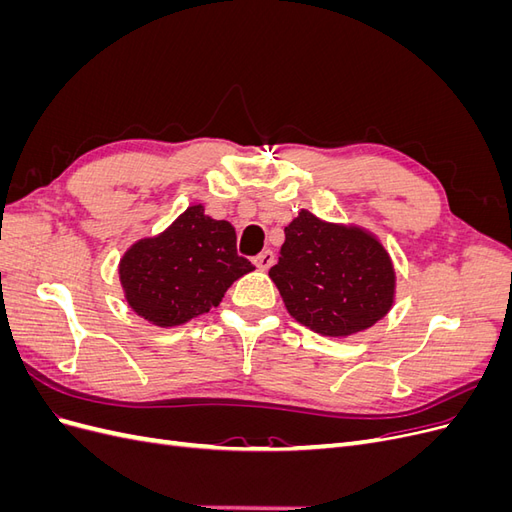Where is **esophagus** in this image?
Returning a JSON list of instances; mask_svg holds the SVG:
<instances>
[{
  "mask_svg": "<svg viewBox=\"0 0 512 512\" xmlns=\"http://www.w3.org/2000/svg\"><path fill=\"white\" fill-rule=\"evenodd\" d=\"M273 262H275V254H273L271 250L260 252V254L254 258V265H256L260 271H267V269H271V267H273Z\"/></svg>",
  "mask_w": 512,
  "mask_h": 512,
  "instance_id": "1",
  "label": "esophagus"
}]
</instances>
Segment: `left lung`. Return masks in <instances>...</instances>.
<instances>
[{
    "instance_id": "8db88e82",
    "label": "left lung",
    "mask_w": 512,
    "mask_h": 512,
    "mask_svg": "<svg viewBox=\"0 0 512 512\" xmlns=\"http://www.w3.org/2000/svg\"><path fill=\"white\" fill-rule=\"evenodd\" d=\"M280 260L269 277L288 314L327 337L374 327L395 303V267L376 235L301 209L284 228Z\"/></svg>"
}]
</instances>
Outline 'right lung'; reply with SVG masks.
Segmentation results:
<instances>
[{
  "label": "right lung",
  "mask_w": 512,
  "mask_h": 512,
  "mask_svg": "<svg viewBox=\"0 0 512 512\" xmlns=\"http://www.w3.org/2000/svg\"><path fill=\"white\" fill-rule=\"evenodd\" d=\"M254 271L237 254L235 228L192 205L156 237L132 243L119 260V282L132 312L156 327H179L218 307L224 292Z\"/></svg>",
  "instance_id": "obj_1"
}]
</instances>
